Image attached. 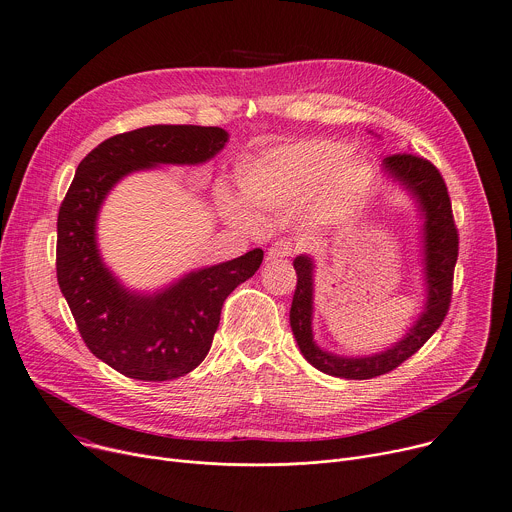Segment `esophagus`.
Here are the masks:
<instances>
[{
	"label": "esophagus",
	"mask_w": 512,
	"mask_h": 512,
	"mask_svg": "<svg viewBox=\"0 0 512 512\" xmlns=\"http://www.w3.org/2000/svg\"><path fill=\"white\" fill-rule=\"evenodd\" d=\"M293 255V245L289 241H277L269 247L267 251V259L269 261H275V259H285V257H291Z\"/></svg>",
	"instance_id": "esophagus-1"
}]
</instances>
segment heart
I'll return each mask as SVG.
<instances>
[{
    "label": "heart",
    "mask_w": 512,
    "mask_h": 512,
    "mask_svg": "<svg viewBox=\"0 0 512 512\" xmlns=\"http://www.w3.org/2000/svg\"><path fill=\"white\" fill-rule=\"evenodd\" d=\"M342 150L321 142L285 146L247 162L239 175L243 197L263 211L299 203L335 166Z\"/></svg>",
    "instance_id": "heart-1"
}]
</instances>
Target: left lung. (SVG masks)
<instances>
[{"mask_svg":"<svg viewBox=\"0 0 512 512\" xmlns=\"http://www.w3.org/2000/svg\"><path fill=\"white\" fill-rule=\"evenodd\" d=\"M384 170L398 179L420 203L424 221V261L428 301L416 325L404 335L402 342L390 350L368 358H339L315 346L311 333V295H313V263L301 255L293 261L297 285L291 301L289 321L303 358L319 372L346 380H370L384 376L408 358H412L432 333L442 325L452 299L454 267L458 259V229L452 215V203L440 170L420 154L400 152L384 158Z\"/></svg>","mask_w":512,"mask_h":512,"instance_id":"1","label":"left lung"}]
</instances>
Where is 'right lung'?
<instances>
[{
    "label": "right lung",
    "mask_w": 512,
    "mask_h": 512,
    "mask_svg": "<svg viewBox=\"0 0 512 512\" xmlns=\"http://www.w3.org/2000/svg\"><path fill=\"white\" fill-rule=\"evenodd\" d=\"M227 142L219 126L156 124L100 142L78 164L60 205L56 275L86 348L126 378L166 382L193 372L209 354L229 293L255 275L263 251L199 269L156 295L126 291L96 247V215L132 170L197 164Z\"/></svg>",
    "instance_id": "obj_1"
}]
</instances>
